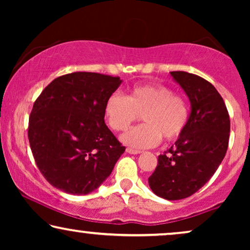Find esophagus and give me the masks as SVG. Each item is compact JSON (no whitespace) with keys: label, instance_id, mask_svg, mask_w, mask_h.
Wrapping results in <instances>:
<instances>
[{"label":"esophagus","instance_id":"1","mask_svg":"<svg viewBox=\"0 0 250 250\" xmlns=\"http://www.w3.org/2000/svg\"><path fill=\"white\" fill-rule=\"evenodd\" d=\"M126 152L131 153V155H138V153H141L140 150H135V149H132V148H126Z\"/></svg>","mask_w":250,"mask_h":250}]
</instances>
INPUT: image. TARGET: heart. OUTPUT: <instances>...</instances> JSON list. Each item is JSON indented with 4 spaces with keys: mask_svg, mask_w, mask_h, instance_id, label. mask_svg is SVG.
<instances>
[{
    "mask_svg": "<svg viewBox=\"0 0 250 250\" xmlns=\"http://www.w3.org/2000/svg\"><path fill=\"white\" fill-rule=\"evenodd\" d=\"M104 116L116 132H125L142 116L145 124L131 129L123 141L138 149L151 148L162 138H180L189 121V105L182 95L165 85L145 84L133 87L126 97L114 93L104 104Z\"/></svg>",
    "mask_w": 250,
    "mask_h": 250,
    "instance_id": "obj_1",
    "label": "heart"
}]
</instances>
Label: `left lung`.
Segmentation results:
<instances>
[{"label":"left lung","instance_id":"obj_1","mask_svg":"<svg viewBox=\"0 0 250 250\" xmlns=\"http://www.w3.org/2000/svg\"><path fill=\"white\" fill-rule=\"evenodd\" d=\"M191 102L187 127L168 151L158 156L149 186L167 200L196 193L214 175L227 153L230 117L223 98L209 82L187 71H170Z\"/></svg>","mask_w":250,"mask_h":250}]
</instances>
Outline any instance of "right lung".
Wrapping results in <instances>:
<instances>
[{"label": "right lung", "mask_w": 250, "mask_h": 250, "mask_svg": "<svg viewBox=\"0 0 250 250\" xmlns=\"http://www.w3.org/2000/svg\"><path fill=\"white\" fill-rule=\"evenodd\" d=\"M118 76L77 71L57 77L34 102L28 140L51 186L87 194L110 175L125 146L104 123V104Z\"/></svg>", "instance_id": "1"}]
</instances>
